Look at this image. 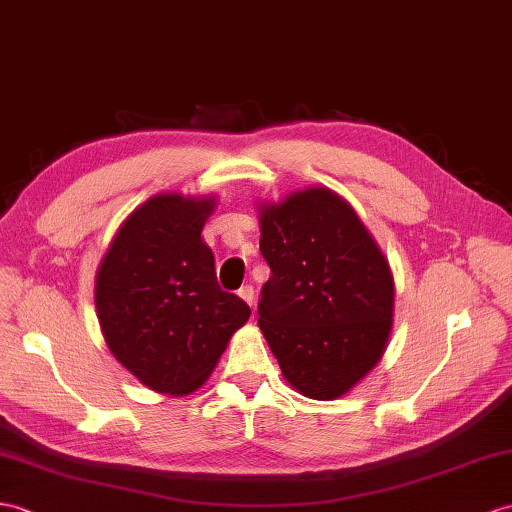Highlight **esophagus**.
Instances as JSON below:
<instances>
[{
	"label": "esophagus",
	"mask_w": 512,
	"mask_h": 512,
	"mask_svg": "<svg viewBox=\"0 0 512 512\" xmlns=\"http://www.w3.org/2000/svg\"><path fill=\"white\" fill-rule=\"evenodd\" d=\"M239 297L243 299V302H247L249 306L254 308V299H256V291H254V286H249V284H245L243 289L239 291Z\"/></svg>",
	"instance_id": "1"
}]
</instances>
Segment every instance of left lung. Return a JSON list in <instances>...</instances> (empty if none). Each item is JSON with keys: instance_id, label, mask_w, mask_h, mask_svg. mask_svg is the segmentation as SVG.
<instances>
[{"instance_id": "1", "label": "left lung", "mask_w": 512, "mask_h": 512, "mask_svg": "<svg viewBox=\"0 0 512 512\" xmlns=\"http://www.w3.org/2000/svg\"><path fill=\"white\" fill-rule=\"evenodd\" d=\"M271 276L258 326L282 376L310 400H336L378 365L393 326L389 263L354 208L326 186L260 206Z\"/></svg>"}]
</instances>
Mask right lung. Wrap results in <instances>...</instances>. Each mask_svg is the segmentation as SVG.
<instances>
[{"instance_id": "add662e5", "label": "right lung", "mask_w": 512, "mask_h": 512, "mask_svg": "<svg viewBox=\"0 0 512 512\" xmlns=\"http://www.w3.org/2000/svg\"><path fill=\"white\" fill-rule=\"evenodd\" d=\"M215 197L160 193L121 223L97 269L95 306L112 356L152 391L202 386L249 306L219 289L202 241Z\"/></svg>"}]
</instances>
